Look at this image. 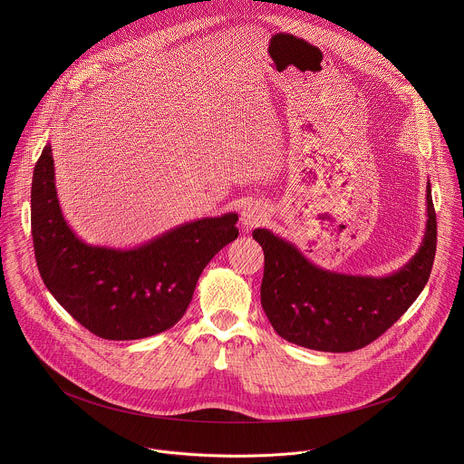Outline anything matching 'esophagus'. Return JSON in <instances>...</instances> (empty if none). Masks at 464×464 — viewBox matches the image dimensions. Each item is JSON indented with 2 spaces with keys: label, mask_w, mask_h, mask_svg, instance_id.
Returning <instances> with one entry per match:
<instances>
[{
  "label": "esophagus",
  "mask_w": 464,
  "mask_h": 464,
  "mask_svg": "<svg viewBox=\"0 0 464 464\" xmlns=\"http://www.w3.org/2000/svg\"><path fill=\"white\" fill-rule=\"evenodd\" d=\"M265 219L266 212L257 203H248L241 210V225L245 230H252L254 227H259Z\"/></svg>",
  "instance_id": "obj_1"
}]
</instances>
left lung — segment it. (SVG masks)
<instances>
[{
    "label": "left lung",
    "mask_w": 464,
    "mask_h": 464,
    "mask_svg": "<svg viewBox=\"0 0 464 464\" xmlns=\"http://www.w3.org/2000/svg\"><path fill=\"white\" fill-rule=\"evenodd\" d=\"M436 212L427 184V228L414 257L388 276L334 273L300 250L256 228L265 250L261 304L271 327L289 343L320 352L359 350L388 331L423 291L436 256Z\"/></svg>",
    "instance_id": "obj_1"
}]
</instances>
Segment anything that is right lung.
Here are the masks:
<instances>
[{"label":"right lung","mask_w":464,"mask_h":464,"mask_svg":"<svg viewBox=\"0 0 464 464\" xmlns=\"http://www.w3.org/2000/svg\"><path fill=\"white\" fill-rule=\"evenodd\" d=\"M236 223L230 212L184 223L132 250L91 246L63 216L50 144L34 169L32 237L43 282L80 325L103 339L171 329L186 314L203 267L239 236Z\"/></svg>","instance_id":"1"}]
</instances>
